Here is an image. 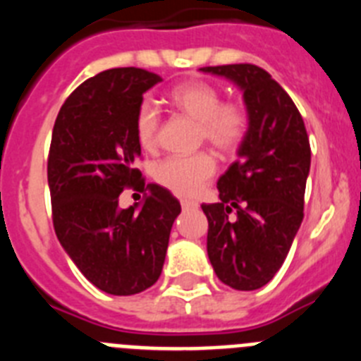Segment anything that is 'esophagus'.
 Returning a JSON list of instances; mask_svg holds the SVG:
<instances>
[{"mask_svg":"<svg viewBox=\"0 0 361 361\" xmlns=\"http://www.w3.org/2000/svg\"><path fill=\"white\" fill-rule=\"evenodd\" d=\"M180 206H183V209H195V208H199V204H197L195 200H188V199L180 200Z\"/></svg>","mask_w":361,"mask_h":361,"instance_id":"1","label":"esophagus"}]
</instances>
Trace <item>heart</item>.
Masks as SVG:
<instances>
[{"mask_svg":"<svg viewBox=\"0 0 361 361\" xmlns=\"http://www.w3.org/2000/svg\"><path fill=\"white\" fill-rule=\"evenodd\" d=\"M170 103L190 119L197 121L199 141H206L220 153H231L244 142L250 132V114L238 101H222L216 86L206 81L177 85L168 94ZM133 133L139 146L153 149L159 145L161 116L149 101L139 104L133 119ZM216 170L212 153L171 155L153 168V177L162 188L180 197H193L202 191Z\"/></svg>","mask_w":361,"mask_h":361,"instance_id":"b5f03b06","label":"heart"}]
</instances>
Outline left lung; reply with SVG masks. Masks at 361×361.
<instances>
[{"instance_id": "1", "label": "left lung", "mask_w": 361, "mask_h": 361, "mask_svg": "<svg viewBox=\"0 0 361 361\" xmlns=\"http://www.w3.org/2000/svg\"><path fill=\"white\" fill-rule=\"evenodd\" d=\"M244 92L250 132L238 159L219 178V202L208 216V257L220 282L255 291L276 275L304 219L311 168L305 124L288 92L250 63L204 66Z\"/></svg>"}]
</instances>
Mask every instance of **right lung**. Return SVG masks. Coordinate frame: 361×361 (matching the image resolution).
Segmentation results:
<instances>
[{
	"instance_id": "right-lung-1",
	"label": "right lung",
	"mask_w": 361,
	"mask_h": 361,
	"mask_svg": "<svg viewBox=\"0 0 361 361\" xmlns=\"http://www.w3.org/2000/svg\"><path fill=\"white\" fill-rule=\"evenodd\" d=\"M145 68H111L86 79L57 114L49 152L56 235L101 291L128 296L161 276L180 202L159 184L146 186L133 119L142 94L161 82ZM148 190L141 210H121L123 189Z\"/></svg>"
}]
</instances>
